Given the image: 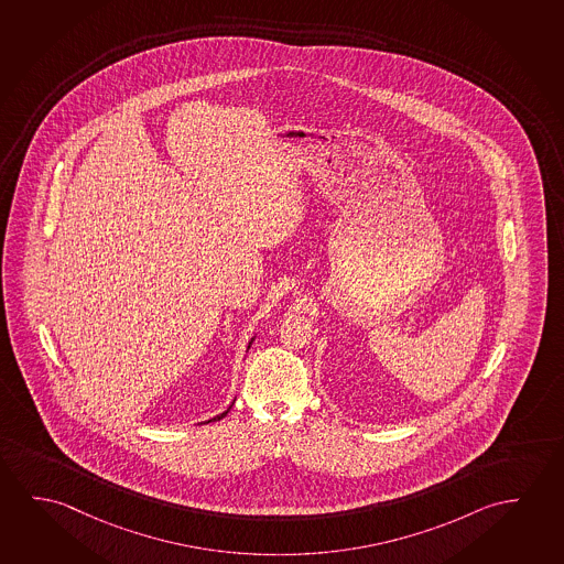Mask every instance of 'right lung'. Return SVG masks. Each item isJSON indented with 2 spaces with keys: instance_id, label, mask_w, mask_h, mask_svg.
Here are the masks:
<instances>
[{
  "instance_id": "add662e5",
  "label": "right lung",
  "mask_w": 564,
  "mask_h": 564,
  "mask_svg": "<svg viewBox=\"0 0 564 564\" xmlns=\"http://www.w3.org/2000/svg\"><path fill=\"white\" fill-rule=\"evenodd\" d=\"M252 340H254V337H252L251 343H252ZM251 343H249V349H251ZM229 410H231V405H229V408H227V410H225L224 413H219V415H215L214 420H209V421L224 420L225 415H227V413H229ZM209 421H207V423H209Z\"/></svg>"
}]
</instances>
